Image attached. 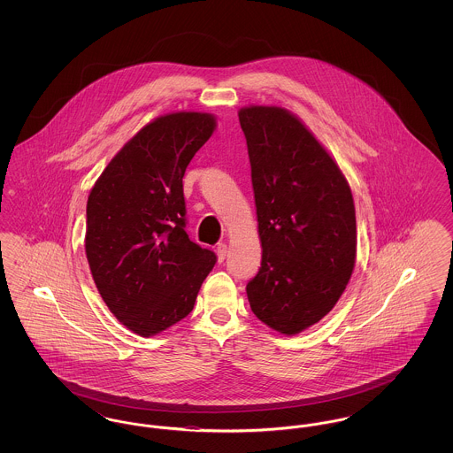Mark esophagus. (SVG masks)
<instances>
[{
  "label": "esophagus",
  "mask_w": 453,
  "mask_h": 453,
  "mask_svg": "<svg viewBox=\"0 0 453 453\" xmlns=\"http://www.w3.org/2000/svg\"><path fill=\"white\" fill-rule=\"evenodd\" d=\"M217 259L222 263L226 257H227V244H224V242H219L216 248Z\"/></svg>",
  "instance_id": "34e87169"
}]
</instances>
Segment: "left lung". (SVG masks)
I'll return each mask as SVG.
<instances>
[{"label": "left lung", "instance_id": "1", "mask_svg": "<svg viewBox=\"0 0 453 453\" xmlns=\"http://www.w3.org/2000/svg\"><path fill=\"white\" fill-rule=\"evenodd\" d=\"M237 115L263 250L248 301L261 323L297 334L336 305L353 273V195L336 161L294 113L251 105Z\"/></svg>", "mask_w": 453, "mask_h": 453}]
</instances>
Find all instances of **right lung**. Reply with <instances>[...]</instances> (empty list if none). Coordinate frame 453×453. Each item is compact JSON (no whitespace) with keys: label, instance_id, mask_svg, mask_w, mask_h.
I'll use <instances>...</instances> for the list:
<instances>
[{"label":"right lung","instance_id":"add662e5","mask_svg":"<svg viewBox=\"0 0 453 453\" xmlns=\"http://www.w3.org/2000/svg\"><path fill=\"white\" fill-rule=\"evenodd\" d=\"M216 129V117L176 111L154 119L113 156L87 203L88 263L110 312L152 336L187 318L214 251L185 231L183 174Z\"/></svg>","mask_w":453,"mask_h":453}]
</instances>
